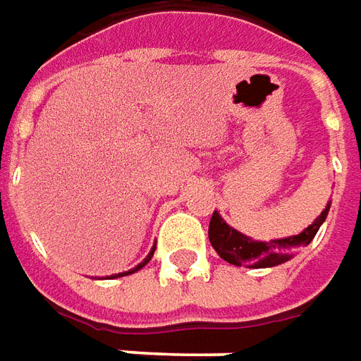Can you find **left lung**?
<instances>
[{"mask_svg": "<svg viewBox=\"0 0 361 361\" xmlns=\"http://www.w3.org/2000/svg\"><path fill=\"white\" fill-rule=\"evenodd\" d=\"M330 212V203L326 209L308 225L302 233L283 237V239H271V241H255L249 235L233 229L229 223H225L221 215L213 212L209 221V243L223 261L235 264V267H249V269H269L286 261H290L294 252L302 249L304 245L314 239L320 225L326 221Z\"/></svg>", "mask_w": 361, "mask_h": 361, "instance_id": "obj_1", "label": "left lung"}]
</instances>
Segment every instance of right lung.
Here are the masks:
<instances>
[{
	"label": "right lung",
	"instance_id": "right-lung-1",
	"mask_svg": "<svg viewBox=\"0 0 361 361\" xmlns=\"http://www.w3.org/2000/svg\"><path fill=\"white\" fill-rule=\"evenodd\" d=\"M154 251H156V245H154V247H152V251H149L148 255H146V259H144V261H142V263H140V264H136L134 269H130V271H124V273H118V274H110V276H106V279H118V276H128V274L136 273V271H140L142 267H146V264L149 263V259L154 257Z\"/></svg>",
	"mask_w": 361,
	"mask_h": 361
}]
</instances>
